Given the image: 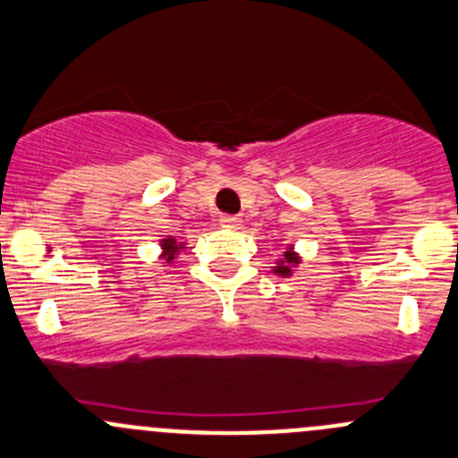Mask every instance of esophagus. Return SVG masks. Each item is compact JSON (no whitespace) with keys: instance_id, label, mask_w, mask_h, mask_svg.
Segmentation results:
<instances>
[{"instance_id":"1","label":"esophagus","mask_w":458,"mask_h":458,"mask_svg":"<svg viewBox=\"0 0 458 458\" xmlns=\"http://www.w3.org/2000/svg\"><path fill=\"white\" fill-rule=\"evenodd\" d=\"M219 224L224 225V228H239V225H242V219H239L237 215H221Z\"/></svg>"}]
</instances>
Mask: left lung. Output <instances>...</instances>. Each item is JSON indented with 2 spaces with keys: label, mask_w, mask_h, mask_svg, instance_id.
Segmentation results:
<instances>
[{
  "label": "left lung",
  "mask_w": 458,
  "mask_h": 458,
  "mask_svg": "<svg viewBox=\"0 0 458 458\" xmlns=\"http://www.w3.org/2000/svg\"><path fill=\"white\" fill-rule=\"evenodd\" d=\"M301 254L296 252V248H293V243H290L285 248V252L281 254V259H278L276 263H274L272 272L278 274V276H292L293 269L301 266Z\"/></svg>",
  "instance_id": "obj_1"
}]
</instances>
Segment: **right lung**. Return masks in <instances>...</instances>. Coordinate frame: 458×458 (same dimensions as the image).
I'll return each mask as SVG.
<instances>
[{"instance_id": "add662e5", "label": "right lung", "mask_w": 458, "mask_h": 458, "mask_svg": "<svg viewBox=\"0 0 458 458\" xmlns=\"http://www.w3.org/2000/svg\"><path fill=\"white\" fill-rule=\"evenodd\" d=\"M184 248H186V242H177L175 237L166 234L165 239H160V257H157V259L168 263V266H173V263H175V257Z\"/></svg>"}]
</instances>
